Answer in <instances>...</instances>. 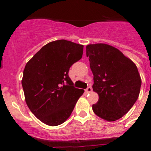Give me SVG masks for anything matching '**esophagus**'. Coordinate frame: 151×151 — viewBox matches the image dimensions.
<instances>
[{
  "instance_id": "obj_1",
  "label": "esophagus",
  "mask_w": 151,
  "mask_h": 151,
  "mask_svg": "<svg viewBox=\"0 0 151 151\" xmlns=\"http://www.w3.org/2000/svg\"><path fill=\"white\" fill-rule=\"evenodd\" d=\"M86 91L87 92V93H90V92L92 91V88L91 87V86H89V87H88L86 89Z\"/></svg>"
}]
</instances>
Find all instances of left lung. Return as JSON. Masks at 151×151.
I'll list each match as a JSON object with an SVG mask.
<instances>
[{"instance_id": "left-lung-1", "label": "left lung", "mask_w": 151, "mask_h": 151, "mask_svg": "<svg viewBox=\"0 0 151 151\" xmlns=\"http://www.w3.org/2000/svg\"><path fill=\"white\" fill-rule=\"evenodd\" d=\"M99 100L92 105L99 117L113 122L129 111L138 99L142 80L137 65L119 49L108 44L86 46Z\"/></svg>"}]
</instances>
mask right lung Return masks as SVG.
I'll return each instance as SVG.
<instances>
[{"label": "right lung", "instance_id": "right-lung-1", "mask_svg": "<svg viewBox=\"0 0 151 151\" xmlns=\"http://www.w3.org/2000/svg\"><path fill=\"white\" fill-rule=\"evenodd\" d=\"M83 46L66 40L49 43L26 63L22 86L32 114L50 126L63 123L84 93L76 88L69 68L82 58Z\"/></svg>", "mask_w": 151, "mask_h": 151}]
</instances>
